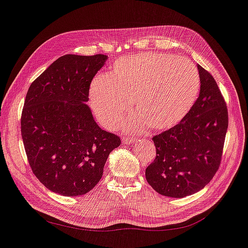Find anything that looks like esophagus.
I'll use <instances>...</instances> for the list:
<instances>
[{
    "label": "esophagus",
    "instance_id": "1",
    "mask_svg": "<svg viewBox=\"0 0 248 248\" xmlns=\"http://www.w3.org/2000/svg\"><path fill=\"white\" fill-rule=\"evenodd\" d=\"M134 140H135V139H133V138H130V137H124V138H123V143H124V144H125V145H131V144H133V143H134Z\"/></svg>",
    "mask_w": 248,
    "mask_h": 248
}]
</instances>
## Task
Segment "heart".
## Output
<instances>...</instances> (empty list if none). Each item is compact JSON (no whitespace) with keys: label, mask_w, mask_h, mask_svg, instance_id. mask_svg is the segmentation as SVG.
<instances>
[{"label":"heart","mask_w":248,"mask_h":248,"mask_svg":"<svg viewBox=\"0 0 248 248\" xmlns=\"http://www.w3.org/2000/svg\"><path fill=\"white\" fill-rule=\"evenodd\" d=\"M200 88V75L188 59L144 52L121 58L108 74L96 76L91 84L90 104L106 129L128 115L133 102L140 116L124 121L125 129L138 131L149 124L155 130H167L185 119Z\"/></svg>","instance_id":"obj_1"}]
</instances>
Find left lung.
<instances>
[{"mask_svg":"<svg viewBox=\"0 0 248 248\" xmlns=\"http://www.w3.org/2000/svg\"><path fill=\"white\" fill-rule=\"evenodd\" d=\"M200 94L191 110L178 124L153 140L156 158L145 172L158 193L184 198L204 188L214 177L228 129L226 102L215 78L198 64Z\"/></svg>","mask_w":248,"mask_h":248,"instance_id":"1","label":"left lung"}]
</instances>
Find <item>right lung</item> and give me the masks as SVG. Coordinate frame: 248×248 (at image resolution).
I'll return each mask as SVG.
<instances>
[{"mask_svg":"<svg viewBox=\"0 0 248 248\" xmlns=\"http://www.w3.org/2000/svg\"><path fill=\"white\" fill-rule=\"evenodd\" d=\"M105 55L60 57L34 80L21 115L28 161L44 186L65 197L90 191L120 139L102 130L89 106V87Z\"/></svg>","mask_w":248,"mask_h":248,"instance_id":"obj_1","label":"right lung"}]
</instances>
